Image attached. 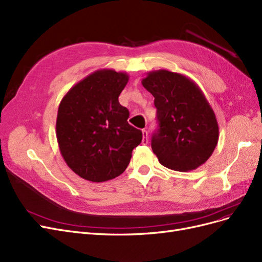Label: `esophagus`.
Wrapping results in <instances>:
<instances>
[{
  "label": "esophagus",
  "mask_w": 262,
  "mask_h": 262,
  "mask_svg": "<svg viewBox=\"0 0 262 262\" xmlns=\"http://www.w3.org/2000/svg\"><path fill=\"white\" fill-rule=\"evenodd\" d=\"M142 135H143L142 145H147L148 143V132L146 129H142Z\"/></svg>",
  "instance_id": "34e87169"
}]
</instances>
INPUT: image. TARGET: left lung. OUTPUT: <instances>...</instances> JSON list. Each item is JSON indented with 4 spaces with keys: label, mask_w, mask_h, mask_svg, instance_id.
I'll list each match as a JSON object with an SVG mask.
<instances>
[{
    "label": "left lung",
    "mask_w": 262,
    "mask_h": 262,
    "mask_svg": "<svg viewBox=\"0 0 262 262\" xmlns=\"http://www.w3.org/2000/svg\"><path fill=\"white\" fill-rule=\"evenodd\" d=\"M155 97L158 130L151 148L163 166L188 172L204 164L219 140V125L204 92L182 74L159 70L141 80Z\"/></svg>",
    "instance_id": "left-lung-1"
}]
</instances>
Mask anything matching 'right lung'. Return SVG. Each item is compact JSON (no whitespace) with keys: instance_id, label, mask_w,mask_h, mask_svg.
Here are the masks:
<instances>
[{"instance_id":"obj_1","label":"right lung","mask_w":262,"mask_h":262,"mask_svg":"<svg viewBox=\"0 0 262 262\" xmlns=\"http://www.w3.org/2000/svg\"><path fill=\"white\" fill-rule=\"evenodd\" d=\"M129 76L99 70L73 86L58 105L56 138L66 164L87 181L113 180L127 167L141 130L128 124L119 96Z\"/></svg>"}]
</instances>
